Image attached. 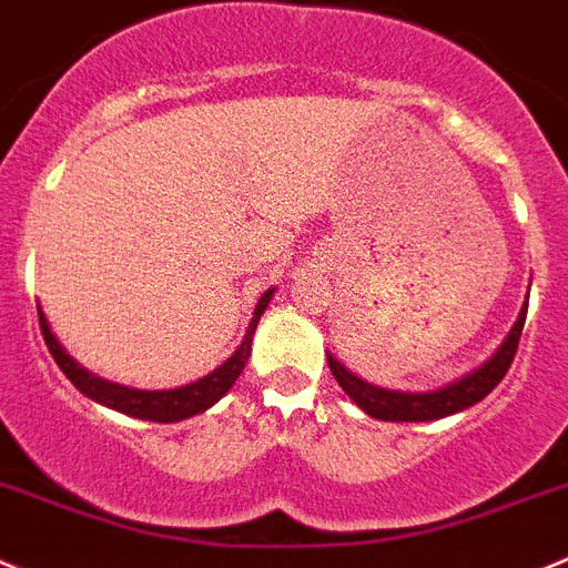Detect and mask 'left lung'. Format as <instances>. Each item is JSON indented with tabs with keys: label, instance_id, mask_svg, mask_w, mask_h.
<instances>
[{
	"label": "left lung",
	"instance_id": "8db88e82",
	"mask_svg": "<svg viewBox=\"0 0 568 568\" xmlns=\"http://www.w3.org/2000/svg\"><path fill=\"white\" fill-rule=\"evenodd\" d=\"M524 321H527V304H524L521 315H518L516 326L510 328L507 339L501 343V348L485 362L483 368H477L474 374L463 376L455 385H446L440 390L432 393H398V390H385V387H374L368 382H362L359 376L351 374L348 368H343L337 359L328 356V368H332L337 385L354 398L356 407H362L371 418L379 420H437L446 418V415H455L460 409L471 407V404L483 402L501 379H505L507 368H510L513 356L518 351V339H521Z\"/></svg>",
	"mask_w": 568,
	"mask_h": 568
}]
</instances>
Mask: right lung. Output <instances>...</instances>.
Instances as JSON below:
<instances>
[{"label": "right lung", "mask_w": 568, "mask_h": 568, "mask_svg": "<svg viewBox=\"0 0 568 568\" xmlns=\"http://www.w3.org/2000/svg\"><path fill=\"white\" fill-rule=\"evenodd\" d=\"M270 298H273V290H267V293L258 298L245 339H242V345L234 351L231 359H225L217 371H212V374L203 376V379L192 382V385L186 387H175V390H133V387L113 385V382L100 379V376H91L89 371L80 368L78 362L58 345V339L52 337L50 326H47L44 321V312L41 310H38V323H41V334H44V343L47 348H50L52 359L58 362V368L67 374V379L72 382L80 393H85V396L94 398V402L105 404V407L133 415V418L155 420V424H172V420L192 418V415L209 409L214 402H220V398L229 393V387L234 385L236 379H240L247 356H251L253 332H256L258 317L267 310Z\"/></svg>", "instance_id": "1"}]
</instances>
